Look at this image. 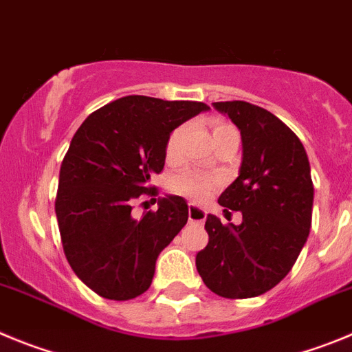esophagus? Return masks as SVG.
Returning a JSON list of instances; mask_svg holds the SVG:
<instances>
[{
  "label": "esophagus",
  "mask_w": 352,
  "mask_h": 352,
  "mask_svg": "<svg viewBox=\"0 0 352 352\" xmlns=\"http://www.w3.org/2000/svg\"><path fill=\"white\" fill-rule=\"evenodd\" d=\"M188 214H189V223L191 224H201L205 219H207V212L192 204H189Z\"/></svg>",
  "instance_id": "34e87169"
}]
</instances>
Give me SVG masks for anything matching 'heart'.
Returning a JSON list of instances; mask_svg holds the SVG:
<instances>
[{
	"label": "heart",
	"instance_id": "obj_1",
	"mask_svg": "<svg viewBox=\"0 0 352 352\" xmlns=\"http://www.w3.org/2000/svg\"><path fill=\"white\" fill-rule=\"evenodd\" d=\"M236 131L235 128L228 122L223 121H214L212 122V135H214V140H217L219 137L226 135V133ZM182 135L184 128H177L166 140V147H164V154H166V160L170 163H175L180 157V147H182ZM221 180L217 177L205 175L201 172H196V170H182L177 175H173L172 189L179 195L186 196L189 199H195V201H204L207 199L215 189L219 188Z\"/></svg>",
	"mask_w": 352,
	"mask_h": 352
}]
</instances>
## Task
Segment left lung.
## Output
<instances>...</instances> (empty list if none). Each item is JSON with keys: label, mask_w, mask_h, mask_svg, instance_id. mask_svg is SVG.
<instances>
[{"label": "left lung", "mask_w": 352, "mask_h": 352, "mask_svg": "<svg viewBox=\"0 0 352 352\" xmlns=\"http://www.w3.org/2000/svg\"><path fill=\"white\" fill-rule=\"evenodd\" d=\"M214 107L242 135L239 177L219 196V205L242 212V223L223 224L208 214V243L196 254V268L212 293L252 298L277 286L305 245L314 201L309 157L300 138L268 110L247 101Z\"/></svg>", "instance_id": "8db88e82"}]
</instances>
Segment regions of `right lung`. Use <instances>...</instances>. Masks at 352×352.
<instances>
[{
  "label": "right lung",
  "mask_w": 352,
  "mask_h": 352,
  "mask_svg": "<svg viewBox=\"0 0 352 352\" xmlns=\"http://www.w3.org/2000/svg\"><path fill=\"white\" fill-rule=\"evenodd\" d=\"M201 101L124 96L91 113L72 138L59 172L56 215L69 267L109 300L140 296L153 283L156 259L188 223L182 196L157 198V210L131 215L153 196L151 175L164 166L173 129L199 112Z\"/></svg>",
  "instance_id": "obj_1"
}]
</instances>
